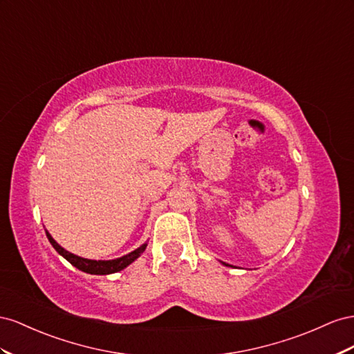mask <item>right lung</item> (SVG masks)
Segmentation results:
<instances>
[{
  "label": "right lung",
  "instance_id": "add662e5",
  "mask_svg": "<svg viewBox=\"0 0 354 354\" xmlns=\"http://www.w3.org/2000/svg\"><path fill=\"white\" fill-rule=\"evenodd\" d=\"M47 239L50 243H52V246L57 250V254L62 255L68 262H71L74 267H77L78 270H82L84 272H88V274H113V272H117L120 270L126 268L129 264H132V262L142 254V252L145 250L147 245L148 243H144L140 248H138L136 250L130 252V254L121 257V258H117V259H111V261H95V259H86V258H82V257H77L74 254H71V252L65 250L64 248H60L56 241L53 240V237L50 236L47 231Z\"/></svg>",
  "mask_w": 354,
  "mask_h": 354
}]
</instances>
